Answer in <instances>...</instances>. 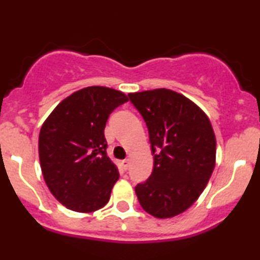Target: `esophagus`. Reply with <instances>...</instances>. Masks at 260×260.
I'll return each mask as SVG.
<instances>
[{"label":"esophagus","mask_w":260,"mask_h":260,"mask_svg":"<svg viewBox=\"0 0 260 260\" xmlns=\"http://www.w3.org/2000/svg\"><path fill=\"white\" fill-rule=\"evenodd\" d=\"M121 166H122V169L124 170V171H127L128 168H129V160H128V159H124V160H122V162H121Z\"/></svg>","instance_id":"1"}]
</instances>
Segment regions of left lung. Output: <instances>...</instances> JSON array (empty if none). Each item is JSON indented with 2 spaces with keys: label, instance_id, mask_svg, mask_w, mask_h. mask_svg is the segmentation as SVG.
<instances>
[{
  "label": "left lung",
  "instance_id": "left-lung-1",
  "mask_svg": "<svg viewBox=\"0 0 260 260\" xmlns=\"http://www.w3.org/2000/svg\"><path fill=\"white\" fill-rule=\"evenodd\" d=\"M147 124L154 168L136 194L147 213L165 219L194 203L215 166L216 140L204 112L178 92L155 89L128 95Z\"/></svg>",
  "mask_w": 260,
  "mask_h": 260
}]
</instances>
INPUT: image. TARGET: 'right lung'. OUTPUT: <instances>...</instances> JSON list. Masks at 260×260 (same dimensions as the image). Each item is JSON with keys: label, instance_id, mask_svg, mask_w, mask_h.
I'll return each mask as SVG.
<instances>
[{"label": "right lung", "instance_id": "1", "mask_svg": "<svg viewBox=\"0 0 260 260\" xmlns=\"http://www.w3.org/2000/svg\"><path fill=\"white\" fill-rule=\"evenodd\" d=\"M123 92L88 86L55 107L39 134L44 180L57 201L78 213H91L109 202L120 177L107 156L106 122L127 103Z\"/></svg>", "mask_w": 260, "mask_h": 260}]
</instances>
